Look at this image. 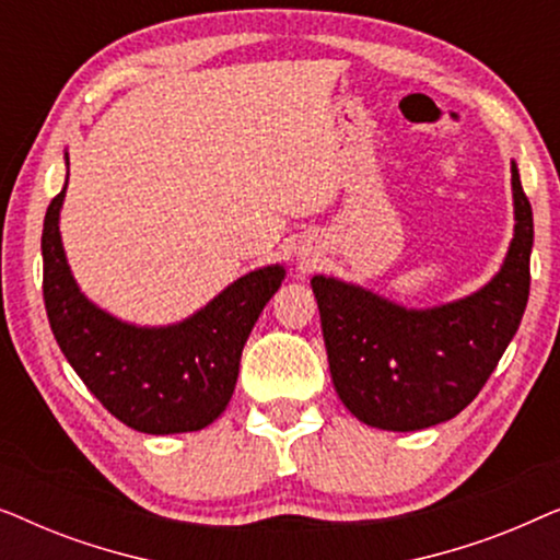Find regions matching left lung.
I'll return each mask as SVG.
<instances>
[{"mask_svg": "<svg viewBox=\"0 0 560 560\" xmlns=\"http://www.w3.org/2000/svg\"><path fill=\"white\" fill-rule=\"evenodd\" d=\"M515 236L477 293L405 308L354 282L313 275L328 366L341 402L382 431H423L458 416L517 334L530 295L533 209L512 163Z\"/></svg>", "mask_w": 560, "mask_h": 560, "instance_id": "obj_1", "label": "left lung"}]
</instances>
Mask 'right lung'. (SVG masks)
Here are the masks:
<instances>
[{"label":"right lung","mask_w":560,"mask_h":560,"mask_svg":"<svg viewBox=\"0 0 560 560\" xmlns=\"http://www.w3.org/2000/svg\"><path fill=\"white\" fill-rule=\"evenodd\" d=\"M63 198L66 186L45 213L43 298L68 364L96 400L135 431H201L232 400L244 343L285 280V267L267 265L242 275L180 324H127L91 303L73 280L58 226Z\"/></svg>","instance_id":"1"}]
</instances>
